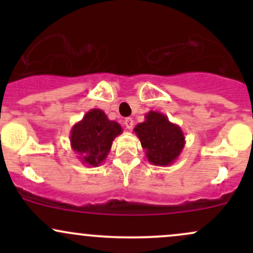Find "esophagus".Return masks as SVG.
I'll return each instance as SVG.
<instances>
[{"label": "esophagus", "instance_id": "1", "mask_svg": "<svg viewBox=\"0 0 253 253\" xmlns=\"http://www.w3.org/2000/svg\"><path fill=\"white\" fill-rule=\"evenodd\" d=\"M124 124H125V126H126L127 129H132V128H133V125H134V123H133V119H132V118L125 119Z\"/></svg>", "mask_w": 253, "mask_h": 253}]
</instances>
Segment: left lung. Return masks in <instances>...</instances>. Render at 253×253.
<instances>
[{
  "label": "left lung",
  "mask_w": 253,
  "mask_h": 253,
  "mask_svg": "<svg viewBox=\"0 0 253 253\" xmlns=\"http://www.w3.org/2000/svg\"><path fill=\"white\" fill-rule=\"evenodd\" d=\"M134 132L147 161L157 167L175 163L185 145L181 127L169 121L167 115L155 110L145 115V121L136 125Z\"/></svg>",
  "instance_id": "8db88e82"
}]
</instances>
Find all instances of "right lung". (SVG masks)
Segmentation results:
<instances>
[{
    "instance_id": "add662e5",
    "label": "right lung",
    "mask_w": 253,
    "mask_h": 253,
    "mask_svg": "<svg viewBox=\"0 0 253 253\" xmlns=\"http://www.w3.org/2000/svg\"><path fill=\"white\" fill-rule=\"evenodd\" d=\"M123 133L120 124L109 120L101 109H91L72 126L70 144L86 167H98L106 161L113 140Z\"/></svg>"
}]
</instances>
